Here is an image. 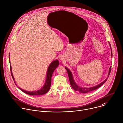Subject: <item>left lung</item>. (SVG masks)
<instances>
[{"label": "left lung", "mask_w": 123, "mask_h": 123, "mask_svg": "<svg viewBox=\"0 0 123 123\" xmlns=\"http://www.w3.org/2000/svg\"><path fill=\"white\" fill-rule=\"evenodd\" d=\"M109 44L110 45V47H111V45L109 43ZM111 57L112 56V51L111 52ZM65 69L66 70H67V73H68V76H69V81H70V85L72 86V87L73 88V89H74L75 91H78L80 93H87V92H88L89 91H93V90H94L95 89H98V88L100 87L108 79V78H107L103 82H102V83H101L100 84L95 86H94V87H88V88H82V87H79V86H78L76 83L74 82V79H73V76H72V73L66 67H65ZM111 66L110 67V69H109V74H108V76H109L110 74V73H111Z\"/></svg>", "instance_id": "1"}]
</instances>
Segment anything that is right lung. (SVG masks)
I'll return each mask as SVG.
<instances>
[{"mask_svg": "<svg viewBox=\"0 0 123 123\" xmlns=\"http://www.w3.org/2000/svg\"><path fill=\"white\" fill-rule=\"evenodd\" d=\"M59 61L58 60H56L54 62H53L49 66L48 71H47V78H46V81L45 84V85L44 86L40 89L36 91H33V92H29V91H27L25 90H24L22 89H21V88L19 87L18 88L21 90L23 92H24V93L28 94V95H43L46 94L49 89L50 86H51V76L52 75V74L54 72V71L55 70V69L59 65ZM10 69H11V74L12 76V77L13 79V80H14L12 73V66L10 64ZM14 82L15 83V81L14 80Z\"/></svg>", "mask_w": 123, "mask_h": 123, "instance_id": "add662e5", "label": "right lung"}]
</instances>
